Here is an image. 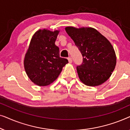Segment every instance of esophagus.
I'll return each mask as SVG.
<instances>
[{
  "mask_svg": "<svg viewBox=\"0 0 130 130\" xmlns=\"http://www.w3.org/2000/svg\"><path fill=\"white\" fill-rule=\"evenodd\" d=\"M68 61L70 63H72V58L71 57H69L68 58Z\"/></svg>",
  "mask_w": 130,
  "mask_h": 130,
  "instance_id": "34e87169",
  "label": "esophagus"
}]
</instances>
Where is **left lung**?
<instances>
[{"mask_svg":"<svg viewBox=\"0 0 130 130\" xmlns=\"http://www.w3.org/2000/svg\"><path fill=\"white\" fill-rule=\"evenodd\" d=\"M82 53L83 63L77 66L80 81L89 86L106 82L115 69L117 57L114 49L106 37L91 27L65 28Z\"/></svg>","mask_w":130,"mask_h":130,"instance_id":"1","label":"left lung"}]
</instances>
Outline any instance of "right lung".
<instances>
[{"mask_svg":"<svg viewBox=\"0 0 130 130\" xmlns=\"http://www.w3.org/2000/svg\"><path fill=\"white\" fill-rule=\"evenodd\" d=\"M59 32L39 29L30 41L24 58V68L28 77L38 86L52 83L69 63L66 58L60 57L59 48L55 45Z\"/></svg>","mask_w":130,"mask_h":130,"instance_id":"add662e5","label":"right lung"}]
</instances>
